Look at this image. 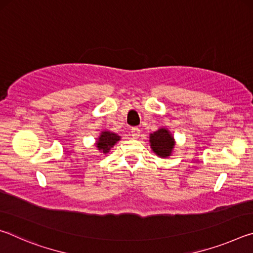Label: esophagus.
Returning <instances> with one entry per match:
<instances>
[{
  "mask_svg": "<svg viewBox=\"0 0 253 253\" xmlns=\"http://www.w3.org/2000/svg\"><path fill=\"white\" fill-rule=\"evenodd\" d=\"M139 135H140V129H139V128L132 127L131 128V136L134 137V138H138Z\"/></svg>",
  "mask_w": 253,
  "mask_h": 253,
  "instance_id": "34e87169",
  "label": "esophagus"
}]
</instances>
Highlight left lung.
<instances>
[{"label": "left lung", "instance_id": "8db88e82", "mask_svg": "<svg viewBox=\"0 0 253 253\" xmlns=\"http://www.w3.org/2000/svg\"><path fill=\"white\" fill-rule=\"evenodd\" d=\"M149 143H151V148L153 149V152L162 158L170 156L175 146L174 137L166 128H160V129L151 134Z\"/></svg>", "mask_w": 253, "mask_h": 253}]
</instances>
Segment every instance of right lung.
Here are the masks:
<instances>
[{
  "label": "right lung",
  "mask_w": 253,
  "mask_h": 253,
  "mask_svg": "<svg viewBox=\"0 0 253 253\" xmlns=\"http://www.w3.org/2000/svg\"><path fill=\"white\" fill-rule=\"evenodd\" d=\"M119 140H121V136L115 134V132L108 130L101 131L100 136L97 138L96 147L98 148V151L107 154L110 151L111 147H114V145L119 142Z\"/></svg>",
  "instance_id": "obj_1"
}]
</instances>
